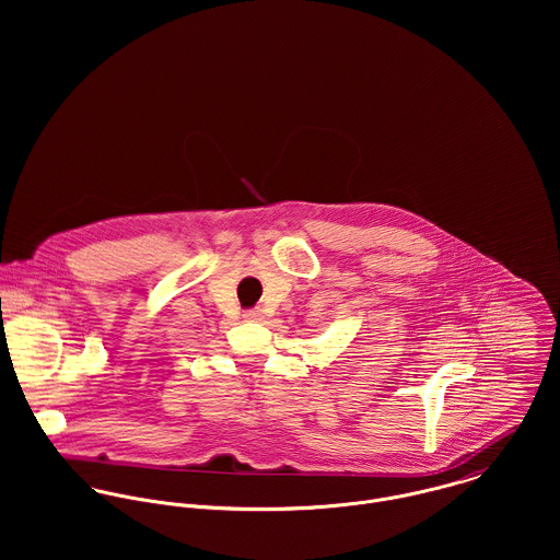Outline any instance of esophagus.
<instances>
[{
  "label": "esophagus",
  "instance_id": "esophagus-1",
  "mask_svg": "<svg viewBox=\"0 0 560 560\" xmlns=\"http://www.w3.org/2000/svg\"><path fill=\"white\" fill-rule=\"evenodd\" d=\"M243 319L260 320L262 319V313H260V311H245V313H243Z\"/></svg>",
  "mask_w": 560,
  "mask_h": 560
}]
</instances>
